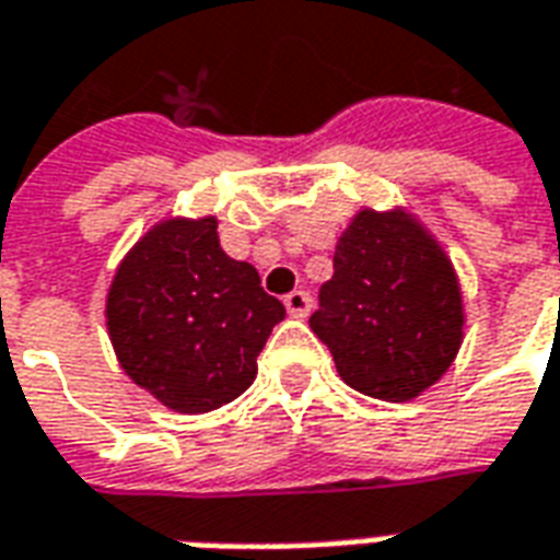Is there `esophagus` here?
I'll list each match as a JSON object with an SVG mask.
<instances>
[{"label":"esophagus","instance_id":"1","mask_svg":"<svg viewBox=\"0 0 560 560\" xmlns=\"http://www.w3.org/2000/svg\"><path fill=\"white\" fill-rule=\"evenodd\" d=\"M284 308H288L293 317H305L312 312V296L305 291H291L284 296Z\"/></svg>","mask_w":560,"mask_h":560}]
</instances>
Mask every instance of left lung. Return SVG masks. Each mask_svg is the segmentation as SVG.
<instances>
[{"label":"left lung","instance_id":"8db88e82","mask_svg":"<svg viewBox=\"0 0 560 560\" xmlns=\"http://www.w3.org/2000/svg\"><path fill=\"white\" fill-rule=\"evenodd\" d=\"M317 303L308 327L329 348L341 381L372 399H417L462 345L456 269L405 209L353 215Z\"/></svg>","mask_w":560,"mask_h":560}]
</instances>
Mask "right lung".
<instances>
[{
  "mask_svg": "<svg viewBox=\"0 0 560 560\" xmlns=\"http://www.w3.org/2000/svg\"><path fill=\"white\" fill-rule=\"evenodd\" d=\"M284 317L252 264L219 245V221H159L119 264L107 332L126 375L179 413H207L243 396L257 353Z\"/></svg>",
  "mask_w": 560,
  "mask_h": 560,
  "instance_id": "right-lung-1",
  "label": "right lung"
}]
</instances>
